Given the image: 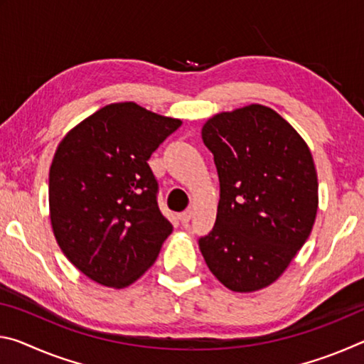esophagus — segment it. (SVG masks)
<instances>
[{
	"label": "esophagus",
	"instance_id": "34e87169",
	"mask_svg": "<svg viewBox=\"0 0 364 364\" xmlns=\"http://www.w3.org/2000/svg\"><path fill=\"white\" fill-rule=\"evenodd\" d=\"M191 217H193V210H184L180 215H178V218H180V221H181L183 225H188Z\"/></svg>",
	"mask_w": 364,
	"mask_h": 364
}]
</instances>
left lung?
<instances>
[{
	"mask_svg": "<svg viewBox=\"0 0 364 364\" xmlns=\"http://www.w3.org/2000/svg\"><path fill=\"white\" fill-rule=\"evenodd\" d=\"M220 202L213 230L199 239L208 269L234 292H254L284 273L310 236L318 176L300 134L273 109L250 104L208 119Z\"/></svg>",
	"mask_w": 364,
	"mask_h": 364,
	"instance_id": "obj_1",
	"label": "left lung"
}]
</instances>
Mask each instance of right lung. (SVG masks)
<instances>
[{
	"instance_id": "1",
	"label": "right lung",
	"mask_w": 364,
	"mask_h": 364,
	"mask_svg": "<svg viewBox=\"0 0 364 364\" xmlns=\"http://www.w3.org/2000/svg\"><path fill=\"white\" fill-rule=\"evenodd\" d=\"M181 127L134 102L109 104L65 134L49 168L60 250L90 279L122 289L149 269L173 231L147 160Z\"/></svg>"
}]
</instances>
